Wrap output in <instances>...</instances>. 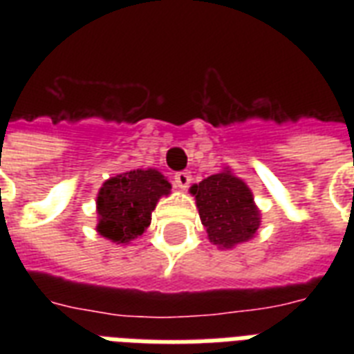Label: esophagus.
<instances>
[{
    "instance_id": "esophagus-1",
    "label": "esophagus",
    "mask_w": 354,
    "mask_h": 354,
    "mask_svg": "<svg viewBox=\"0 0 354 354\" xmlns=\"http://www.w3.org/2000/svg\"><path fill=\"white\" fill-rule=\"evenodd\" d=\"M174 183H176L180 189H187L189 183H191V172L182 171L174 174Z\"/></svg>"
}]
</instances>
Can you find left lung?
Segmentation results:
<instances>
[{
	"mask_svg": "<svg viewBox=\"0 0 354 354\" xmlns=\"http://www.w3.org/2000/svg\"><path fill=\"white\" fill-rule=\"evenodd\" d=\"M191 193L213 244L232 248L255 235L261 222L259 209L253 204L252 191L241 178L230 171L218 172L193 185Z\"/></svg>",
	"mask_w": 354,
	"mask_h": 354,
	"instance_id": "obj_1",
	"label": "left lung"
}]
</instances>
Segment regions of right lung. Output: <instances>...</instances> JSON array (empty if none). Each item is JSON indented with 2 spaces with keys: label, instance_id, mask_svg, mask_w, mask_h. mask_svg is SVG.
<instances>
[{
  "label": "right lung",
  "instance_id": "add662e5",
  "mask_svg": "<svg viewBox=\"0 0 354 354\" xmlns=\"http://www.w3.org/2000/svg\"><path fill=\"white\" fill-rule=\"evenodd\" d=\"M171 193V183L154 169L128 171L110 178L97 196V232L124 244L149 227L158 200Z\"/></svg>",
  "mask_w": 354,
  "mask_h": 354
}]
</instances>
